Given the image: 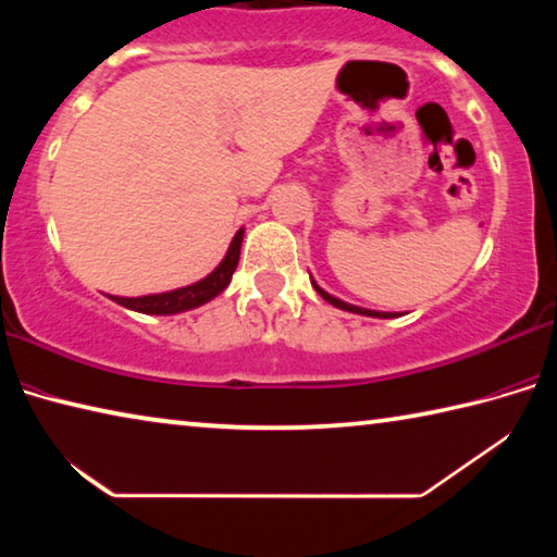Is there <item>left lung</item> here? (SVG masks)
Segmentation results:
<instances>
[{"label":"left lung","mask_w":557,"mask_h":557,"mask_svg":"<svg viewBox=\"0 0 557 557\" xmlns=\"http://www.w3.org/2000/svg\"><path fill=\"white\" fill-rule=\"evenodd\" d=\"M314 289L319 292V295H322L329 305H334V307H338V309H346V312H354V314H366V317H381V319H391L393 314L391 312H373V309H361V307H356V305H346V301H342V299H336V297H332L329 295V292H324L322 287L319 285H314Z\"/></svg>","instance_id":"1"}]
</instances>
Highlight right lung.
I'll list each match as a JSON object with an SVG mask.
<instances>
[{"label":"right lung","instance_id":"add662e5","mask_svg":"<svg viewBox=\"0 0 557 557\" xmlns=\"http://www.w3.org/2000/svg\"><path fill=\"white\" fill-rule=\"evenodd\" d=\"M240 243H243V231L235 233V238L231 243L228 252H225V258L221 260V265L201 282H194V285L188 287H178L174 292H162V295L112 297V299H115L117 305L135 309V312H143V314H176V312H186V309L201 307L228 287V282L240 260Z\"/></svg>","mask_w":557,"mask_h":557}]
</instances>
